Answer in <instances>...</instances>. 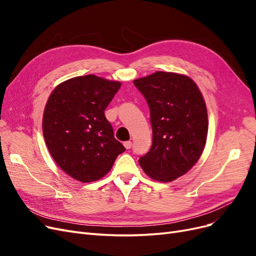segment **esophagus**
<instances>
[{"label":"esophagus","mask_w":256,"mask_h":256,"mask_svg":"<svg viewBox=\"0 0 256 256\" xmlns=\"http://www.w3.org/2000/svg\"><path fill=\"white\" fill-rule=\"evenodd\" d=\"M124 146H125L127 150H130V148H131V146H132V142H131V141H126V142H124Z\"/></svg>","instance_id":"34e87169"}]
</instances>
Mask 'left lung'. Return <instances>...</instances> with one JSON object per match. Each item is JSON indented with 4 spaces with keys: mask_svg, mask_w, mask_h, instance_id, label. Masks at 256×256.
Listing matches in <instances>:
<instances>
[{
    "mask_svg": "<svg viewBox=\"0 0 256 256\" xmlns=\"http://www.w3.org/2000/svg\"><path fill=\"white\" fill-rule=\"evenodd\" d=\"M150 110L152 144L138 159L152 180L170 182L190 171L202 154L208 132L206 104L186 74L157 72L134 81Z\"/></svg>",
    "mask_w": 256,
    "mask_h": 256,
    "instance_id": "1",
    "label": "left lung"
}]
</instances>
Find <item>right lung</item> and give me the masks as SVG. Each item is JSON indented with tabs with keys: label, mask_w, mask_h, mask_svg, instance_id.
<instances>
[{
	"label": "right lung",
	"mask_w": 256,
	"mask_h": 256,
	"mask_svg": "<svg viewBox=\"0 0 256 256\" xmlns=\"http://www.w3.org/2000/svg\"><path fill=\"white\" fill-rule=\"evenodd\" d=\"M120 85L95 74L74 76L60 83L46 104L42 134L50 154L81 182L100 180L126 150L104 116Z\"/></svg>",
	"instance_id": "add662e5"
}]
</instances>
